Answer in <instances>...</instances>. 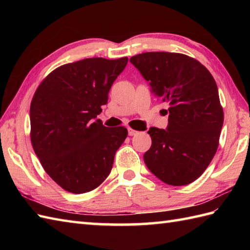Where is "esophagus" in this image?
Segmentation results:
<instances>
[{
	"label": "esophagus",
	"instance_id": "34e87169",
	"mask_svg": "<svg viewBox=\"0 0 250 250\" xmlns=\"http://www.w3.org/2000/svg\"><path fill=\"white\" fill-rule=\"evenodd\" d=\"M128 132H129V135H130V136H133V135H135V134L139 133V132L135 131V130H133V129H131V128H129Z\"/></svg>",
	"mask_w": 250,
	"mask_h": 250
}]
</instances>
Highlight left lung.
<instances>
[{
  "label": "left lung",
  "instance_id": "1",
  "mask_svg": "<svg viewBox=\"0 0 250 250\" xmlns=\"http://www.w3.org/2000/svg\"><path fill=\"white\" fill-rule=\"evenodd\" d=\"M130 61L169 105L167 129L148 131L151 147L144 153L146 166L167 185L191 184L219 145L224 109L215 79L194 58L177 52H144Z\"/></svg>",
  "mask_w": 250,
  "mask_h": 250
}]
</instances>
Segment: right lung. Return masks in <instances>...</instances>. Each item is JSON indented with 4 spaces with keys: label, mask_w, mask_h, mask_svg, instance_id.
<instances>
[{
    "label": "right lung",
    "mask_w": 250,
    "mask_h": 250,
    "mask_svg": "<svg viewBox=\"0 0 250 250\" xmlns=\"http://www.w3.org/2000/svg\"><path fill=\"white\" fill-rule=\"evenodd\" d=\"M128 58H89L57 67L37 87L30 106L31 143L42 167L72 193L89 192L113 167L128 136L125 126L97 119Z\"/></svg>",
    "instance_id": "right-lung-1"
}]
</instances>
